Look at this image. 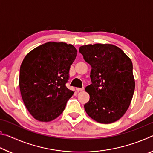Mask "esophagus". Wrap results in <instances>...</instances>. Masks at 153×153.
<instances>
[{"label": "esophagus", "instance_id": "1", "mask_svg": "<svg viewBox=\"0 0 153 153\" xmlns=\"http://www.w3.org/2000/svg\"><path fill=\"white\" fill-rule=\"evenodd\" d=\"M84 90V88H76L77 92H81V91H83Z\"/></svg>", "mask_w": 153, "mask_h": 153}]
</instances>
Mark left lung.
I'll return each instance as SVG.
<instances>
[{
  "label": "left lung",
  "instance_id": "1",
  "mask_svg": "<svg viewBox=\"0 0 153 153\" xmlns=\"http://www.w3.org/2000/svg\"><path fill=\"white\" fill-rule=\"evenodd\" d=\"M79 51L92 67V84L85 88L90 95L84 105L86 113L100 123L119 120L130 105L135 89L130 58L111 44L84 45Z\"/></svg>",
  "mask_w": 153,
  "mask_h": 153
}]
</instances>
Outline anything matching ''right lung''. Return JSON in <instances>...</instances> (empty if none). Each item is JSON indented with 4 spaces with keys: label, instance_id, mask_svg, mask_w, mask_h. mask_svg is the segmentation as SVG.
<instances>
[{
    "label": "right lung",
    "instance_id": "add662e5",
    "mask_svg": "<svg viewBox=\"0 0 153 153\" xmlns=\"http://www.w3.org/2000/svg\"><path fill=\"white\" fill-rule=\"evenodd\" d=\"M77 49L48 42L31 51L20 67L19 85L25 107L36 120L48 122L63 113L74 94L65 84Z\"/></svg>",
    "mask_w": 153,
    "mask_h": 153
}]
</instances>
